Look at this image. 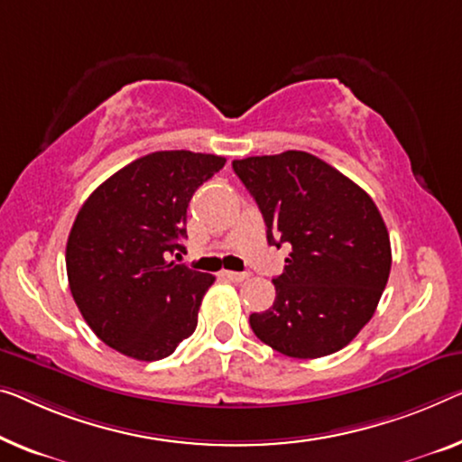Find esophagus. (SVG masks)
<instances>
[{"instance_id":"obj_1","label":"esophagus","mask_w":462,"mask_h":462,"mask_svg":"<svg viewBox=\"0 0 462 462\" xmlns=\"http://www.w3.org/2000/svg\"><path fill=\"white\" fill-rule=\"evenodd\" d=\"M222 275L224 278H228L230 282H243V280H246L249 278V272H222Z\"/></svg>"}]
</instances>
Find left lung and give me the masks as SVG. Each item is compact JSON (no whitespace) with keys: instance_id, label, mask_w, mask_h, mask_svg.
I'll return each mask as SVG.
<instances>
[{"instance_id":"left-lung-1","label":"left lung","mask_w":462,"mask_h":462,"mask_svg":"<svg viewBox=\"0 0 462 462\" xmlns=\"http://www.w3.org/2000/svg\"><path fill=\"white\" fill-rule=\"evenodd\" d=\"M232 168L259 205L267 243L292 246L273 278V305L249 318L254 336L292 359L344 348L374 318L390 275V236L374 199L305 151Z\"/></svg>"}]
</instances>
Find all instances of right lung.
Masks as SVG:
<instances>
[{
  "label": "right lung",
  "instance_id": "obj_1",
  "mask_svg": "<svg viewBox=\"0 0 462 462\" xmlns=\"http://www.w3.org/2000/svg\"><path fill=\"white\" fill-rule=\"evenodd\" d=\"M224 163L155 151L107 178L74 219L66 245L74 302L97 338L130 359H165L195 332L216 278L170 257L184 253L192 195Z\"/></svg>",
  "mask_w": 462,
  "mask_h": 462
}]
</instances>
